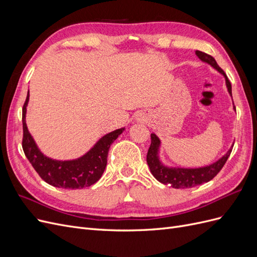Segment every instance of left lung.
<instances>
[{
  "label": "left lung",
  "mask_w": 257,
  "mask_h": 257,
  "mask_svg": "<svg viewBox=\"0 0 257 257\" xmlns=\"http://www.w3.org/2000/svg\"><path fill=\"white\" fill-rule=\"evenodd\" d=\"M196 56L206 63L211 65L213 68H215L217 72H220L224 77L225 81H226V87L228 90V93L231 96V84L228 80L226 74L224 73L223 69L217 65L216 61L213 57L209 56V54L196 50ZM235 109V106H234ZM161 146V141L159 137L155 134H151V145L149 150L147 153V163L149 165L150 172L157 179L163 184H170L175 189H188L193 188V186H196L199 184L206 183L208 181L213 179L217 174L220 173V170L223 168V166L226 163L227 159L229 158L230 152L232 148L226 152V154L223 155V157L216 161L213 164L205 166V167H199V168H180V167H167L163 165L160 158H159V150Z\"/></svg>",
  "instance_id": "8db88e82"
}]
</instances>
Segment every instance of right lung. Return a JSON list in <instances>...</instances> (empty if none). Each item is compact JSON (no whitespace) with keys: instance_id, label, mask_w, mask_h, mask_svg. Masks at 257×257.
Masks as SVG:
<instances>
[{"instance_id":"obj_1","label":"right lung","mask_w":257,"mask_h":257,"mask_svg":"<svg viewBox=\"0 0 257 257\" xmlns=\"http://www.w3.org/2000/svg\"><path fill=\"white\" fill-rule=\"evenodd\" d=\"M29 96L28 92L22 108V149L36 173L45 182L62 189H82L97 182L106 168L109 148L118 136L123 133L124 127L103 136L89 152L79 159L72 161L52 160L45 157L40 151L28 131L26 112Z\"/></svg>"}]
</instances>
